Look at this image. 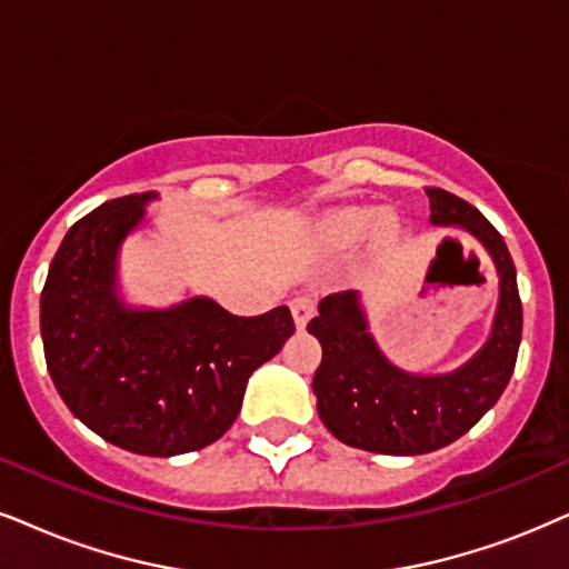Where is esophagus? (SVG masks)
Listing matches in <instances>:
<instances>
[{"mask_svg": "<svg viewBox=\"0 0 569 569\" xmlns=\"http://www.w3.org/2000/svg\"><path fill=\"white\" fill-rule=\"evenodd\" d=\"M291 315H293V322H297V328L301 330L309 320H312L315 301L307 299V297H297V299L291 301Z\"/></svg>", "mask_w": 569, "mask_h": 569, "instance_id": "obj_1", "label": "esophagus"}]
</instances>
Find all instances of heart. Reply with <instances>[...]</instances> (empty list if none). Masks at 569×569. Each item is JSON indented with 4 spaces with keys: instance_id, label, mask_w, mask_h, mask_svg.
Returning a JSON list of instances; mask_svg holds the SVG:
<instances>
[{
    "instance_id": "b5f03b06",
    "label": "heart",
    "mask_w": 569,
    "mask_h": 569,
    "mask_svg": "<svg viewBox=\"0 0 569 569\" xmlns=\"http://www.w3.org/2000/svg\"><path fill=\"white\" fill-rule=\"evenodd\" d=\"M372 233H378L380 239H393L397 236L393 214H383V210H378V207H347V210L328 212L318 222L320 241L330 249L359 247Z\"/></svg>"
}]
</instances>
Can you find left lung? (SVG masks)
Returning a JSON list of instances; mask_svg holds the SVG:
<instances>
[{
    "mask_svg": "<svg viewBox=\"0 0 569 569\" xmlns=\"http://www.w3.org/2000/svg\"><path fill=\"white\" fill-rule=\"evenodd\" d=\"M426 193L433 226L459 228L488 251L499 276V301L488 341L441 376L401 370L380 351L359 291L320 301L318 318L307 326L322 347L312 378L318 415L338 441L376 455H428L465 436L505 393L522 338L517 272L505 239L465 199L443 189Z\"/></svg>",
    "mask_w": 569,
    "mask_h": 569,
    "instance_id": "1",
    "label": "left lung"
}]
</instances>
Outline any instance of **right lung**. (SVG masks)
Segmentation results:
<instances>
[{
  "mask_svg": "<svg viewBox=\"0 0 569 569\" xmlns=\"http://www.w3.org/2000/svg\"><path fill=\"white\" fill-rule=\"evenodd\" d=\"M157 193H131L78 220L41 291L47 370L86 428L143 457H176L218 441L239 417L260 365L293 336L289 307L239 318L210 297L136 307L118 262Z\"/></svg>",
  "mask_w": 569,
  "mask_h": 569,
  "instance_id": "obj_1",
  "label": "right lung"
}]
</instances>
